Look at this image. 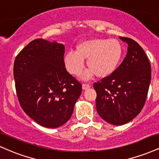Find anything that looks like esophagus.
Returning a JSON list of instances; mask_svg holds the SVG:
<instances>
[{
	"label": "esophagus",
	"instance_id": "1",
	"mask_svg": "<svg viewBox=\"0 0 159 159\" xmlns=\"http://www.w3.org/2000/svg\"><path fill=\"white\" fill-rule=\"evenodd\" d=\"M90 87V84H82V88H83V90H87V89H89Z\"/></svg>",
	"mask_w": 159,
	"mask_h": 159
}]
</instances>
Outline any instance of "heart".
Returning <instances> with one entry per match:
<instances>
[{"label":"heart","instance_id":"b5f03b06","mask_svg":"<svg viewBox=\"0 0 159 159\" xmlns=\"http://www.w3.org/2000/svg\"><path fill=\"white\" fill-rule=\"evenodd\" d=\"M123 56V47L116 39L93 38L82 41L76 45L74 53L69 52L64 63L69 73L79 76L83 71L84 61L90 70L84 75V80L96 75L105 78L112 75L119 66Z\"/></svg>","mask_w":159,"mask_h":159}]
</instances>
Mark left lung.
<instances>
[{
	"label": "left lung",
	"mask_w": 159,
	"mask_h": 159,
	"mask_svg": "<svg viewBox=\"0 0 159 159\" xmlns=\"http://www.w3.org/2000/svg\"><path fill=\"white\" fill-rule=\"evenodd\" d=\"M129 45L123 61L111 75L93 84L98 115L113 125L129 123L145 105L151 81V66L137 42L120 36Z\"/></svg>",
	"instance_id": "1"
}]
</instances>
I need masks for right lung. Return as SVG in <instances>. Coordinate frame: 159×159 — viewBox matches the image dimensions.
<instances>
[{
	"instance_id": "1",
	"label": "right lung",
	"mask_w": 159,
	"mask_h": 159,
	"mask_svg": "<svg viewBox=\"0 0 159 159\" xmlns=\"http://www.w3.org/2000/svg\"><path fill=\"white\" fill-rule=\"evenodd\" d=\"M65 46L43 39L30 42L13 66L16 93L21 108L46 128L66 123L81 93L82 85L66 71Z\"/></svg>"
}]
</instances>
